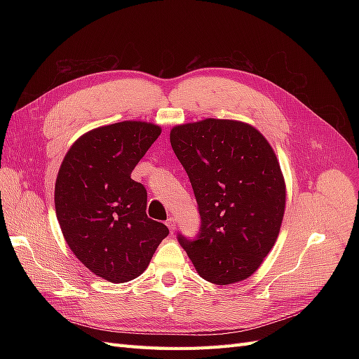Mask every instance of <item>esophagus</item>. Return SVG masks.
Listing matches in <instances>:
<instances>
[{
    "label": "esophagus",
    "instance_id": "obj_1",
    "mask_svg": "<svg viewBox=\"0 0 359 359\" xmlns=\"http://www.w3.org/2000/svg\"><path fill=\"white\" fill-rule=\"evenodd\" d=\"M166 226L169 227V231H170V232H173V231H175V227H177V222H175V217H169V219L166 220Z\"/></svg>",
    "mask_w": 359,
    "mask_h": 359
}]
</instances>
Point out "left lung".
Segmentation results:
<instances>
[{"mask_svg": "<svg viewBox=\"0 0 359 359\" xmlns=\"http://www.w3.org/2000/svg\"><path fill=\"white\" fill-rule=\"evenodd\" d=\"M198 202L194 238L178 233L199 276L231 285L252 276L273 248L283 220L286 189L266 139L252 126L208 118L170 132Z\"/></svg>", "mask_w": 359, "mask_h": 359, "instance_id": "left-lung-1", "label": "left lung"}]
</instances>
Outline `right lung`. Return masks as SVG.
<instances>
[{
  "mask_svg": "<svg viewBox=\"0 0 359 359\" xmlns=\"http://www.w3.org/2000/svg\"><path fill=\"white\" fill-rule=\"evenodd\" d=\"M158 126L123 121L91 130L69 149L55 182V211L74 256L95 276H140L168 227L147 215V189L132 180L160 136Z\"/></svg>",
  "mask_w": 359,
  "mask_h": 359,
  "instance_id": "right-lung-1",
  "label": "right lung"
}]
</instances>
